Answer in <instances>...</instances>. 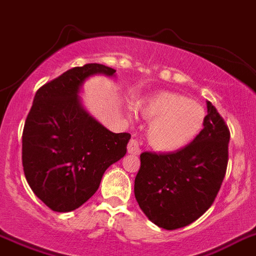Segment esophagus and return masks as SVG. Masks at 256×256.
<instances>
[{
  "label": "esophagus",
  "instance_id": "esophagus-1",
  "mask_svg": "<svg viewBox=\"0 0 256 256\" xmlns=\"http://www.w3.org/2000/svg\"><path fill=\"white\" fill-rule=\"evenodd\" d=\"M140 148H139V142L136 139H131L128 144V152L131 155H139L140 154Z\"/></svg>",
  "mask_w": 256,
  "mask_h": 256
}]
</instances>
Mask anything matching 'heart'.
Here are the masks:
<instances>
[{"mask_svg": "<svg viewBox=\"0 0 256 256\" xmlns=\"http://www.w3.org/2000/svg\"><path fill=\"white\" fill-rule=\"evenodd\" d=\"M149 121L146 139L158 152H174L190 144L204 128L206 112L198 102L178 93L164 92L140 104Z\"/></svg>", "mask_w": 256, "mask_h": 256, "instance_id": "obj_1", "label": "heart"}]
</instances>
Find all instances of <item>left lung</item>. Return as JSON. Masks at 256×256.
I'll use <instances>...</instances> for the list:
<instances>
[{"label": "left lung", "mask_w": 256, "mask_h": 256, "mask_svg": "<svg viewBox=\"0 0 256 256\" xmlns=\"http://www.w3.org/2000/svg\"><path fill=\"white\" fill-rule=\"evenodd\" d=\"M228 142V125L207 101L204 128L190 144L166 154L142 152L134 193L145 216L166 230L200 218L225 178Z\"/></svg>", "instance_id": "obj_1"}]
</instances>
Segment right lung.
<instances>
[{"mask_svg":"<svg viewBox=\"0 0 256 256\" xmlns=\"http://www.w3.org/2000/svg\"><path fill=\"white\" fill-rule=\"evenodd\" d=\"M114 73L104 64L76 66L35 94L24 126L22 166L32 192L52 211L82 206L97 192L107 168L125 156L130 134L104 128L80 96L90 77Z\"/></svg>","mask_w":256,"mask_h":256,"instance_id":"right-lung-1","label":"right lung"}]
</instances>
